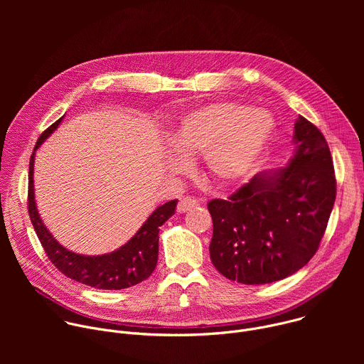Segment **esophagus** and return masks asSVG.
<instances>
[{
    "instance_id": "1",
    "label": "esophagus",
    "mask_w": 364,
    "mask_h": 364,
    "mask_svg": "<svg viewBox=\"0 0 364 364\" xmlns=\"http://www.w3.org/2000/svg\"><path fill=\"white\" fill-rule=\"evenodd\" d=\"M197 205V200L196 198H191V197H183L180 198L178 204H177V212L178 213H186L188 210H191L193 207Z\"/></svg>"
}]
</instances>
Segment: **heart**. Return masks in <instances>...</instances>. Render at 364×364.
I'll return each mask as SVG.
<instances>
[{"label": "heart", "mask_w": 364, "mask_h": 364, "mask_svg": "<svg viewBox=\"0 0 364 364\" xmlns=\"http://www.w3.org/2000/svg\"><path fill=\"white\" fill-rule=\"evenodd\" d=\"M275 131L277 122L269 111L220 100L183 115L170 141L186 157L201 154L205 178L218 186H230L252 173L272 142ZM183 155H171V173L187 168Z\"/></svg>", "instance_id": "1"}]
</instances>
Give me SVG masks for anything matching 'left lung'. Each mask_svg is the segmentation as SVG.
<instances>
[{
  "label": "left lung",
  "instance_id": "1",
  "mask_svg": "<svg viewBox=\"0 0 364 364\" xmlns=\"http://www.w3.org/2000/svg\"><path fill=\"white\" fill-rule=\"evenodd\" d=\"M287 167L262 171L228 200L207 204L213 220L210 259L228 279L246 285L284 279L308 264L324 236L336 177L320 129L299 117Z\"/></svg>",
  "mask_w": 364,
  "mask_h": 364
}]
</instances>
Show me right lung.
Segmentation results:
<instances>
[{"label":"right lung","instance_id":"1","mask_svg":"<svg viewBox=\"0 0 364 364\" xmlns=\"http://www.w3.org/2000/svg\"><path fill=\"white\" fill-rule=\"evenodd\" d=\"M63 117L38 138L28 167V215L50 262L63 275L96 289H124L145 281L157 267L160 228L176 213L177 200L159 205L139 230L119 249L97 256L75 253L62 246L44 226L34 198V157L38 146L60 125Z\"/></svg>","mask_w":364,"mask_h":364}]
</instances>
